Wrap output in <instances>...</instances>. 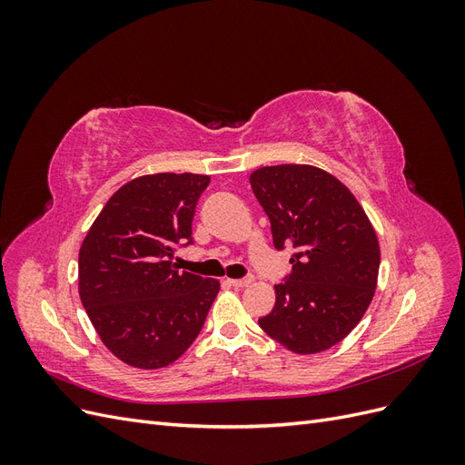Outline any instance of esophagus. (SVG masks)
Wrapping results in <instances>:
<instances>
[{"label": "esophagus", "instance_id": "1", "mask_svg": "<svg viewBox=\"0 0 465 465\" xmlns=\"http://www.w3.org/2000/svg\"><path fill=\"white\" fill-rule=\"evenodd\" d=\"M229 283L232 287H248L252 283V275H246V277H241V279H229Z\"/></svg>", "mask_w": 465, "mask_h": 465}]
</instances>
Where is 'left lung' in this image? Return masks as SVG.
<instances>
[{
    "mask_svg": "<svg viewBox=\"0 0 465 465\" xmlns=\"http://www.w3.org/2000/svg\"><path fill=\"white\" fill-rule=\"evenodd\" d=\"M252 192L275 250L292 248L291 273L260 328L292 353L312 355L349 335L374 297L380 248L372 224L340 180L308 164L263 166Z\"/></svg>",
    "mask_w": 465,
    "mask_h": 465,
    "instance_id": "left-lung-1",
    "label": "left lung"
}]
</instances>
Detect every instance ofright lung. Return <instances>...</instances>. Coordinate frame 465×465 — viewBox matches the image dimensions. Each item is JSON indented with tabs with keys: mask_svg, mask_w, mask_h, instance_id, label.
Here are the masks:
<instances>
[{
	"mask_svg": "<svg viewBox=\"0 0 465 465\" xmlns=\"http://www.w3.org/2000/svg\"><path fill=\"white\" fill-rule=\"evenodd\" d=\"M205 174H149L106 202L79 250V294L103 343L135 369L174 362L202 331L217 279L180 272L176 248L193 244Z\"/></svg>",
	"mask_w": 465,
	"mask_h": 465,
	"instance_id": "right-lung-1",
	"label": "right lung"
}]
</instances>
